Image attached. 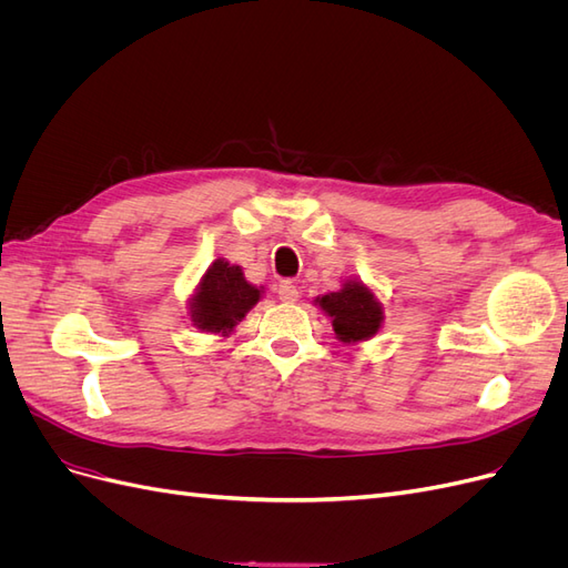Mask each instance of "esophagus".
<instances>
[{
  "instance_id": "1",
  "label": "esophagus",
  "mask_w": 568,
  "mask_h": 568,
  "mask_svg": "<svg viewBox=\"0 0 568 568\" xmlns=\"http://www.w3.org/2000/svg\"><path fill=\"white\" fill-rule=\"evenodd\" d=\"M277 294H280V301L284 303H294L298 298V286L294 282H282L277 286Z\"/></svg>"
}]
</instances>
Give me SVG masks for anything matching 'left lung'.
Instances as JSON below:
<instances>
[{
  "mask_svg": "<svg viewBox=\"0 0 568 568\" xmlns=\"http://www.w3.org/2000/svg\"><path fill=\"white\" fill-rule=\"evenodd\" d=\"M315 303L332 317L336 338L343 343L367 341L382 329L384 305L363 282L348 280L338 291L315 298Z\"/></svg>",
  "mask_w": 568,
  "mask_h": 568,
  "instance_id": "left-lung-1",
  "label": "left lung"
}]
</instances>
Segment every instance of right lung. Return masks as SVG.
Returning <instances> with one entry per match:
<instances>
[{
	"mask_svg": "<svg viewBox=\"0 0 568 568\" xmlns=\"http://www.w3.org/2000/svg\"><path fill=\"white\" fill-rule=\"evenodd\" d=\"M261 288L246 282L242 267L217 257L205 270L194 296L189 298V317L201 332L230 336L234 326L261 301Z\"/></svg>",
	"mask_w": 568,
	"mask_h": 568,
	"instance_id": "1",
	"label": "right lung"
}]
</instances>
